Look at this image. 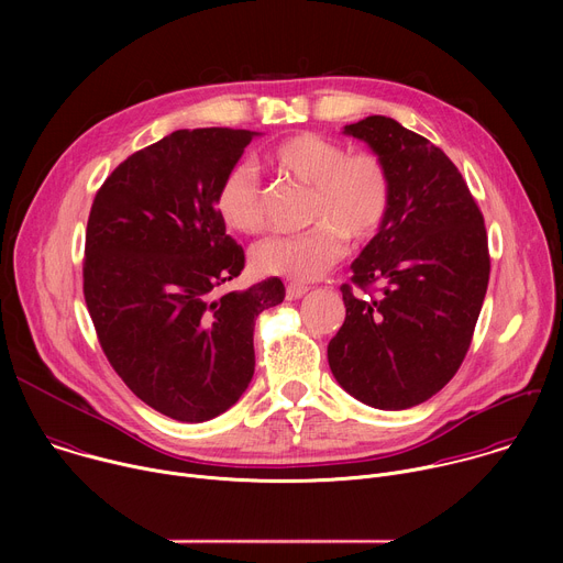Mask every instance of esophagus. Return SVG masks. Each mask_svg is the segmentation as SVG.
I'll use <instances>...</instances> for the list:
<instances>
[{
    "instance_id": "1",
    "label": "esophagus",
    "mask_w": 563,
    "mask_h": 563,
    "mask_svg": "<svg viewBox=\"0 0 563 563\" xmlns=\"http://www.w3.org/2000/svg\"><path fill=\"white\" fill-rule=\"evenodd\" d=\"M307 291H309L307 285H300V283H289V285H287V298H289V300L302 298Z\"/></svg>"
}]
</instances>
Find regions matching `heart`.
Listing matches in <instances>:
<instances>
[{"label": "heart", "instance_id": "obj_1", "mask_svg": "<svg viewBox=\"0 0 563 563\" xmlns=\"http://www.w3.org/2000/svg\"><path fill=\"white\" fill-rule=\"evenodd\" d=\"M280 176L309 187L307 222L300 235L263 240L250 254L254 272L307 283L323 276L345 252V238L367 243L383 227L391 205V178L383 159L369 151L345 153L343 144L296 133L265 153ZM220 222L233 233H256L263 227V200L254 172L229 167L213 194Z\"/></svg>", "mask_w": 563, "mask_h": 563}]
</instances>
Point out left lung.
Listing matches in <instances>:
<instances>
[{"instance_id": "1", "label": "left lung", "mask_w": 563, "mask_h": 563, "mask_svg": "<svg viewBox=\"0 0 563 563\" xmlns=\"http://www.w3.org/2000/svg\"><path fill=\"white\" fill-rule=\"evenodd\" d=\"M343 133L383 159L391 205L352 263L354 287H341L345 323L328 361L361 404L408 410L432 398L465 358L490 278L486 224L452 159L423 135L385 115ZM369 284L378 295L366 291Z\"/></svg>"}]
</instances>
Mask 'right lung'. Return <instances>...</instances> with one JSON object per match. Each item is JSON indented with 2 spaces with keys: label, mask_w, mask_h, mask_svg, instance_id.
<instances>
[{
  "label": "right lung",
  "mask_w": 563,
  "mask_h": 563,
  "mask_svg": "<svg viewBox=\"0 0 563 563\" xmlns=\"http://www.w3.org/2000/svg\"><path fill=\"white\" fill-rule=\"evenodd\" d=\"M258 135L174 131L129 155L91 207L85 298L100 345L140 400L183 423L209 421L243 396L256 318L285 298L280 278L216 296L245 254L213 194Z\"/></svg>",
  "instance_id": "obj_1"
}]
</instances>
